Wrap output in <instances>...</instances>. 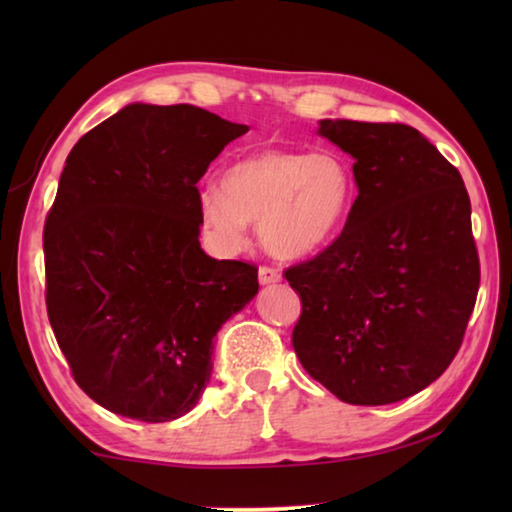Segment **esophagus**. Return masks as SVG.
I'll return each mask as SVG.
<instances>
[{
  "mask_svg": "<svg viewBox=\"0 0 512 512\" xmlns=\"http://www.w3.org/2000/svg\"><path fill=\"white\" fill-rule=\"evenodd\" d=\"M257 277H259V284H262V287H266V284H275V282H280V273L275 271V268H268V266H262L257 271Z\"/></svg>",
  "mask_w": 512,
  "mask_h": 512,
  "instance_id": "esophagus-1",
  "label": "esophagus"
}]
</instances>
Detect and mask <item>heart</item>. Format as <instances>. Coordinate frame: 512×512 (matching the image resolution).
I'll return each instance as SVG.
<instances>
[{"instance_id": "1", "label": "heart", "mask_w": 512, "mask_h": 512, "mask_svg": "<svg viewBox=\"0 0 512 512\" xmlns=\"http://www.w3.org/2000/svg\"><path fill=\"white\" fill-rule=\"evenodd\" d=\"M354 201V171L332 149H262L232 162L219 189L198 194V219L214 246L239 248L250 223L273 257L302 259L339 235Z\"/></svg>"}]
</instances>
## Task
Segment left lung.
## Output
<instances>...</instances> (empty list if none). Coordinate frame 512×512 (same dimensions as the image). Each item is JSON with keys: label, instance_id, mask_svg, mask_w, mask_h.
<instances>
[{"label": "left lung", "instance_id": "8db88e82", "mask_svg": "<svg viewBox=\"0 0 512 512\" xmlns=\"http://www.w3.org/2000/svg\"><path fill=\"white\" fill-rule=\"evenodd\" d=\"M354 160L345 228L311 262L289 268L302 314L293 348L339 400H406L447 370L479 291L472 207L461 173L404 124L320 119Z\"/></svg>", "mask_w": 512, "mask_h": 512}]
</instances>
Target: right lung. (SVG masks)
I'll return each mask as SVG.
<instances>
[{
	"mask_svg": "<svg viewBox=\"0 0 512 512\" xmlns=\"http://www.w3.org/2000/svg\"><path fill=\"white\" fill-rule=\"evenodd\" d=\"M246 124L128 103L67 155L45 223L47 314L76 384L117 415L169 422L212 377L214 336L257 268L212 259L196 183Z\"/></svg>",
	"mask_w": 512,
	"mask_h": 512,
	"instance_id": "right-lung-1",
	"label": "right lung"
}]
</instances>
